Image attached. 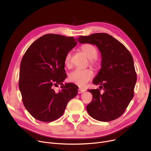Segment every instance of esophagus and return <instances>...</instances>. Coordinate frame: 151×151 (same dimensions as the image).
<instances>
[{"label":"esophagus","instance_id":"esophagus-1","mask_svg":"<svg viewBox=\"0 0 151 151\" xmlns=\"http://www.w3.org/2000/svg\"><path fill=\"white\" fill-rule=\"evenodd\" d=\"M86 91V90L85 89H78V92L79 93H83V92H85Z\"/></svg>","mask_w":151,"mask_h":151}]
</instances>
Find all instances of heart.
Masks as SVG:
<instances>
[{"label": "heart", "instance_id": "b5f03b06", "mask_svg": "<svg viewBox=\"0 0 151 151\" xmlns=\"http://www.w3.org/2000/svg\"><path fill=\"white\" fill-rule=\"evenodd\" d=\"M81 50L83 53L90 59V63L93 67H99V63L95 58L97 55V50L93 45L86 43L81 46ZM71 54H67L65 58V65L68 67L70 63ZM93 77V72L90 69H76L69 74L68 80L70 81L80 87H84Z\"/></svg>", "mask_w": 151, "mask_h": 151}]
</instances>
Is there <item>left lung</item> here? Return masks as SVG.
Segmentation results:
<instances>
[{
  "label": "left lung",
  "mask_w": 151,
  "mask_h": 151,
  "mask_svg": "<svg viewBox=\"0 0 151 151\" xmlns=\"http://www.w3.org/2000/svg\"><path fill=\"white\" fill-rule=\"evenodd\" d=\"M79 43L95 45L101 52V68L92 83L99 89L86 106L89 114L101 122L111 121L125 111L134 96L137 76L132 55L123 44L106 33L79 37ZM103 89L104 93L100 94Z\"/></svg>",
  "instance_id": "left-lung-1"
}]
</instances>
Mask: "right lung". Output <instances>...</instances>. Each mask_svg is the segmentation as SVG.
<instances>
[{
	"mask_svg": "<svg viewBox=\"0 0 151 151\" xmlns=\"http://www.w3.org/2000/svg\"><path fill=\"white\" fill-rule=\"evenodd\" d=\"M78 38L46 34L38 38L27 50L21 60L19 88L27 111L45 122L59 118L68 102L78 93L73 83L62 84L67 78L65 58L77 44ZM62 84L55 92L52 87Z\"/></svg>",
	"mask_w": 151,
	"mask_h": 151,
	"instance_id": "add662e5",
	"label": "right lung"
}]
</instances>
